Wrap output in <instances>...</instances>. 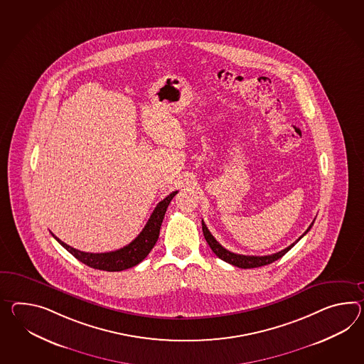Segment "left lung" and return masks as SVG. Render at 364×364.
Segmentation results:
<instances>
[{"label": "left lung", "mask_w": 364, "mask_h": 364, "mask_svg": "<svg viewBox=\"0 0 364 364\" xmlns=\"http://www.w3.org/2000/svg\"><path fill=\"white\" fill-rule=\"evenodd\" d=\"M313 223L314 221L311 222V226L306 229V231L302 234L301 237L299 238V240H296V242H293L291 246H288L287 248H284L282 251H279V252H276V254H272V255H264V257H252V255H240V254H234V252H231L229 250H226L225 247H222L221 245L215 240L213 235L210 234V231L208 230V228H206V225H205L204 221H203V232H204L205 240L208 242V245L210 246L212 248V251H213L214 254L217 255V257L222 259V260H225L226 263H229V264H232V266L240 267V268H257V267L267 266V264H271L272 262H275L277 259H280V257H284L291 248L299 242V240H301L302 237L308 232V231L311 230V226H313Z\"/></svg>", "instance_id": "obj_1"}]
</instances>
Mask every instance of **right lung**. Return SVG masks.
Here are the masks:
<instances>
[{"instance_id": "add662e5", "label": "right lung", "mask_w": 364, "mask_h": 364, "mask_svg": "<svg viewBox=\"0 0 364 364\" xmlns=\"http://www.w3.org/2000/svg\"><path fill=\"white\" fill-rule=\"evenodd\" d=\"M176 193H178V191L172 192L164 200H161L159 204L156 205L155 210L151 214L150 220L146 223L144 229L139 232V235L133 242H130L127 246L116 250V251L101 252V254L84 252V251L68 246L67 243L62 242L53 234V237L68 252H71L73 257L87 266L96 268V269L109 271V272L124 271V269L139 264L143 259L150 254L151 250L155 246L156 240L159 238L160 226H161V222L164 218V214L167 212L171 200L175 197Z\"/></svg>"}]
</instances>
